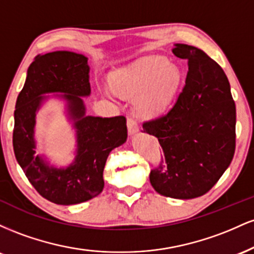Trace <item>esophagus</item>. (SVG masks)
Instances as JSON below:
<instances>
[{"instance_id":"esophagus-1","label":"esophagus","mask_w":254,"mask_h":254,"mask_svg":"<svg viewBox=\"0 0 254 254\" xmlns=\"http://www.w3.org/2000/svg\"><path fill=\"white\" fill-rule=\"evenodd\" d=\"M127 130H129L130 135H132V133H136L137 131L139 130L138 124H137V122L135 121V119L127 118Z\"/></svg>"}]
</instances>
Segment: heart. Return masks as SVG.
<instances>
[{
    "mask_svg": "<svg viewBox=\"0 0 254 254\" xmlns=\"http://www.w3.org/2000/svg\"><path fill=\"white\" fill-rule=\"evenodd\" d=\"M111 84L125 97H134L133 109L141 118L161 116L176 97L182 71L159 56L143 57L111 74Z\"/></svg>",
    "mask_w": 254,
    "mask_h": 254,
    "instance_id": "1",
    "label": "heart"
}]
</instances>
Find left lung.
Returning a JSON list of instances; mask_svg holds the SVG:
<instances>
[{
  "label": "left lung",
  "instance_id": "obj_1",
  "mask_svg": "<svg viewBox=\"0 0 254 254\" xmlns=\"http://www.w3.org/2000/svg\"><path fill=\"white\" fill-rule=\"evenodd\" d=\"M172 52L188 61L189 71L173 106L143 123L165 155L149 179L162 196L191 199L210 190L232 162L237 110L228 78L214 60L186 44H176Z\"/></svg>",
  "mask_w": 254,
  "mask_h": 254
}]
</instances>
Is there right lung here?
Masks as SVG:
<instances>
[{
  "label": "right lung",
  "instance_id": "add662e5",
  "mask_svg": "<svg viewBox=\"0 0 254 254\" xmlns=\"http://www.w3.org/2000/svg\"><path fill=\"white\" fill-rule=\"evenodd\" d=\"M88 58L71 51L38 55L27 70L14 111L13 147L16 161L38 191L52 203L71 205L97 197L104 189V167L111 150L127 141L124 116H86L82 98L90 94ZM62 92L77 129V156L66 169L50 166L34 156L35 116L44 94Z\"/></svg>",
  "mask_w": 254,
  "mask_h": 254
}]
</instances>
